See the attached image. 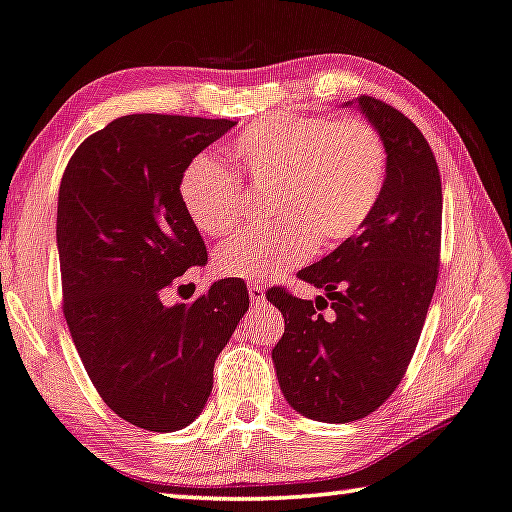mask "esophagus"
I'll return each mask as SVG.
<instances>
[{"instance_id": "1", "label": "esophagus", "mask_w": 512, "mask_h": 512, "mask_svg": "<svg viewBox=\"0 0 512 512\" xmlns=\"http://www.w3.org/2000/svg\"><path fill=\"white\" fill-rule=\"evenodd\" d=\"M248 294H250V303L253 305H262L264 303V287L259 282H248Z\"/></svg>"}]
</instances>
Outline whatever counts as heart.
<instances>
[{"label":"heart","instance_id":"1","mask_svg":"<svg viewBox=\"0 0 512 512\" xmlns=\"http://www.w3.org/2000/svg\"><path fill=\"white\" fill-rule=\"evenodd\" d=\"M248 179L273 183V223L223 243L216 269L227 278L264 280L303 262L315 246L333 248L368 223L384 193L388 151L365 119L326 114L257 119L230 144ZM183 211L202 234L223 236L239 223L243 188L209 154H197L179 177Z\"/></svg>","mask_w":512,"mask_h":512}]
</instances>
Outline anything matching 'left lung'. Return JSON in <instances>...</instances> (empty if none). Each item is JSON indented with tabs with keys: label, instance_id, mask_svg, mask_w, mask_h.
<instances>
[{
	"label": "left lung",
	"instance_id": "obj_1",
	"mask_svg": "<svg viewBox=\"0 0 512 512\" xmlns=\"http://www.w3.org/2000/svg\"><path fill=\"white\" fill-rule=\"evenodd\" d=\"M358 105L384 137L388 172L368 223L296 276L324 289L315 301L273 287L285 317L273 347L280 391L299 414L349 423L379 409L407 372L439 276L441 177L411 119L372 96ZM331 307L329 316L322 309Z\"/></svg>",
	"mask_w": 512,
	"mask_h": 512
}]
</instances>
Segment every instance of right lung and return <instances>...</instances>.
<instances>
[{
  "mask_svg": "<svg viewBox=\"0 0 512 512\" xmlns=\"http://www.w3.org/2000/svg\"><path fill=\"white\" fill-rule=\"evenodd\" d=\"M236 121L128 114L89 135L57 202L64 317L91 384L114 414L174 432L202 414L213 363L248 310L243 282L218 280L193 303L163 292L207 246L179 200L181 170Z\"/></svg>",
  "mask_w": 512,
  "mask_h": 512,
  "instance_id": "1",
  "label": "right lung"
}]
</instances>
